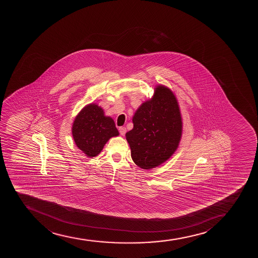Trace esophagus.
I'll list each match as a JSON object with an SVG mask.
<instances>
[{
  "label": "esophagus",
  "mask_w": 258,
  "mask_h": 258,
  "mask_svg": "<svg viewBox=\"0 0 258 258\" xmlns=\"http://www.w3.org/2000/svg\"><path fill=\"white\" fill-rule=\"evenodd\" d=\"M118 131H119V134H120V135L124 136L125 133H126V128L121 126V127L118 128Z\"/></svg>",
  "instance_id": "esophagus-1"
}]
</instances>
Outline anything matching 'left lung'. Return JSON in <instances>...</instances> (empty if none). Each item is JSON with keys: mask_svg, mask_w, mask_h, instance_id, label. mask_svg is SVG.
I'll return each mask as SVG.
<instances>
[{"mask_svg": "<svg viewBox=\"0 0 258 258\" xmlns=\"http://www.w3.org/2000/svg\"><path fill=\"white\" fill-rule=\"evenodd\" d=\"M133 122L134 128L125 138L135 164L153 169L175 153L181 140L182 120L177 100L169 88L157 86L153 97L138 108Z\"/></svg>", "mask_w": 258, "mask_h": 258, "instance_id": "obj_1", "label": "left lung"}]
</instances>
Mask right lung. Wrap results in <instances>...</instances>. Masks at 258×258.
I'll use <instances>...</instances> for the list:
<instances>
[{
	"mask_svg": "<svg viewBox=\"0 0 258 258\" xmlns=\"http://www.w3.org/2000/svg\"><path fill=\"white\" fill-rule=\"evenodd\" d=\"M72 135L77 147L87 157H96L104 145L118 135L113 118L104 115V111L96 104H89L77 114L72 125Z\"/></svg>",
	"mask_w": 258,
	"mask_h": 258,
	"instance_id": "1",
	"label": "right lung"
}]
</instances>
